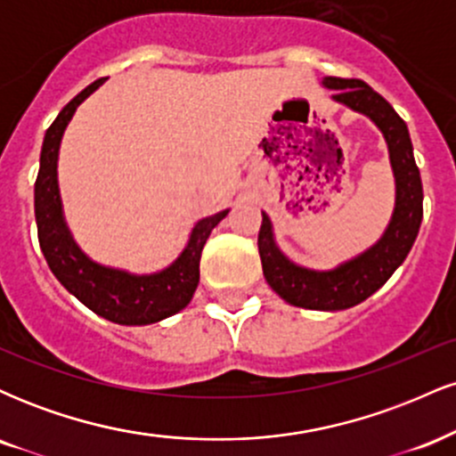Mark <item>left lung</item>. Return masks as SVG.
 I'll return each instance as SVG.
<instances>
[{
	"instance_id": "1",
	"label": "left lung",
	"mask_w": 456,
	"mask_h": 456,
	"mask_svg": "<svg viewBox=\"0 0 456 456\" xmlns=\"http://www.w3.org/2000/svg\"><path fill=\"white\" fill-rule=\"evenodd\" d=\"M323 86L334 90V101L369 115L384 133L396 180V206L392 221L384 238L373 248L330 272L306 270L291 264L276 248L270 218L264 212H261L264 221L259 227L257 246L265 281L282 300L313 311H343L373 296L405 261L420 232L422 180L413 160L407 124L384 96H379L360 78L326 77Z\"/></svg>"
}]
</instances>
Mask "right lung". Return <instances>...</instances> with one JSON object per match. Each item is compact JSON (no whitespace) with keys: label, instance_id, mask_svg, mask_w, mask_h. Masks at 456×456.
<instances>
[{"label":"right lung","instance_id":"obj_1","mask_svg":"<svg viewBox=\"0 0 456 456\" xmlns=\"http://www.w3.org/2000/svg\"><path fill=\"white\" fill-rule=\"evenodd\" d=\"M102 81L104 78H98L81 94H77L61 109L55 122L46 128L43 151H40V171L34 184L38 242L55 279L90 311L113 323L145 326L175 315L191 302L199 285V261H201L203 246L210 238L212 229L227 216L229 210L199 221L184 253L159 274L133 276L122 270L104 268L78 250L61 214L60 188H57V151H60L61 134L77 107L94 90H98Z\"/></svg>","mask_w":456,"mask_h":456}]
</instances>
